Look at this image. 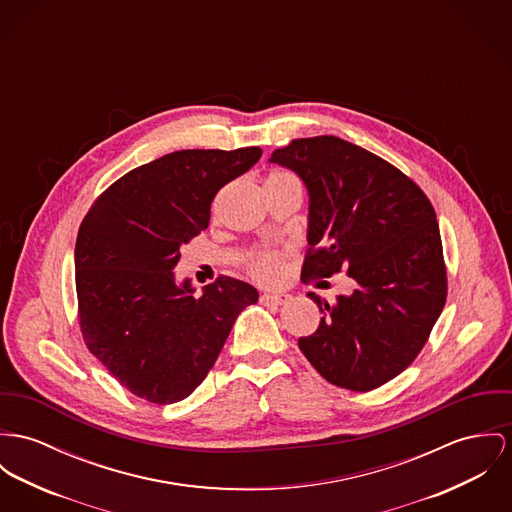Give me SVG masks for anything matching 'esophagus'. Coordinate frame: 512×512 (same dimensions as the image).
Here are the masks:
<instances>
[{"label": "esophagus", "mask_w": 512, "mask_h": 512, "mask_svg": "<svg viewBox=\"0 0 512 512\" xmlns=\"http://www.w3.org/2000/svg\"><path fill=\"white\" fill-rule=\"evenodd\" d=\"M261 300L265 304H271V306H284V304H288L292 300V296L286 294V292H267V294L261 296Z\"/></svg>", "instance_id": "34e87169"}]
</instances>
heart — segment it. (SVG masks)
Instances as JSON below:
<instances>
[{
  "instance_id": "heart-1",
  "label": "heart",
  "mask_w": 512,
  "mask_h": 512,
  "mask_svg": "<svg viewBox=\"0 0 512 512\" xmlns=\"http://www.w3.org/2000/svg\"><path fill=\"white\" fill-rule=\"evenodd\" d=\"M286 179H294V175L286 173V171H273L267 181H286ZM247 271L255 280L263 282V284H273L276 280H280V276L284 273V255L280 251H271V249H259L249 253L247 261Z\"/></svg>"
}]
</instances>
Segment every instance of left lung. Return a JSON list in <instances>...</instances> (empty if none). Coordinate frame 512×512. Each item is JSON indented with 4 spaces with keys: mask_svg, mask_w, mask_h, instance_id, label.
Here are the masks:
<instances>
[{
    "mask_svg": "<svg viewBox=\"0 0 512 512\" xmlns=\"http://www.w3.org/2000/svg\"><path fill=\"white\" fill-rule=\"evenodd\" d=\"M271 161L310 193L304 282L345 271L356 286L335 302L310 294L323 317L298 347L327 382L376 390L421 353L446 302L433 204L392 163L337 136L292 140Z\"/></svg>",
    "mask_w": 512,
    "mask_h": 512,
    "instance_id": "8db88e82",
    "label": "left lung"
}]
</instances>
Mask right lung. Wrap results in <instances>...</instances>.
<instances>
[{
  "instance_id": "obj_1",
  "label": "right lung",
  "mask_w": 512,
  "mask_h": 512,
  "mask_svg": "<svg viewBox=\"0 0 512 512\" xmlns=\"http://www.w3.org/2000/svg\"><path fill=\"white\" fill-rule=\"evenodd\" d=\"M261 148L181 150L140 165L93 202L76 241L83 341L130 394L167 405L193 394L257 290L218 276L197 296L175 282L181 245L210 222L218 191Z\"/></svg>"
}]
</instances>
